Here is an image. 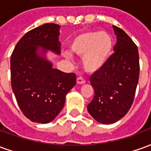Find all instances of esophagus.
<instances>
[{"label": "esophagus", "instance_id": "34e87169", "mask_svg": "<svg viewBox=\"0 0 151 151\" xmlns=\"http://www.w3.org/2000/svg\"><path fill=\"white\" fill-rule=\"evenodd\" d=\"M85 82H86V81L84 80V79L82 78V77H79V78H77V83H78V84H79V85L84 84Z\"/></svg>", "mask_w": 151, "mask_h": 151}]
</instances>
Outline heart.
I'll return each mask as SVG.
<instances>
[{
	"label": "heart",
	"instance_id": "1",
	"mask_svg": "<svg viewBox=\"0 0 151 151\" xmlns=\"http://www.w3.org/2000/svg\"><path fill=\"white\" fill-rule=\"evenodd\" d=\"M113 38L107 31H90L76 36L69 44L70 52L82 57L85 71L94 73L103 69L110 59L113 50ZM66 58H69L65 55Z\"/></svg>",
	"mask_w": 151,
	"mask_h": 151
}]
</instances>
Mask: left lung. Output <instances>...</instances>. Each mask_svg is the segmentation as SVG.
Instances as JSON below:
<instances>
[{
    "label": "left lung",
    "instance_id": "1",
    "mask_svg": "<svg viewBox=\"0 0 151 151\" xmlns=\"http://www.w3.org/2000/svg\"><path fill=\"white\" fill-rule=\"evenodd\" d=\"M116 35L114 54L104 67L90 78L95 95L87 105L99 123L110 124L124 117L133 104L139 78V55L136 44L120 28L112 26Z\"/></svg>",
    "mask_w": 151,
    "mask_h": 151
}]
</instances>
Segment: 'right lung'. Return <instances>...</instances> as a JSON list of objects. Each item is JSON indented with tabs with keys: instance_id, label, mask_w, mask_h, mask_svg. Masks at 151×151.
<instances>
[{
	"instance_id": "right-lung-1",
	"label": "right lung",
	"mask_w": 151,
	"mask_h": 151,
	"mask_svg": "<svg viewBox=\"0 0 151 151\" xmlns=\"http://www.w3.org/2000/svg\"><path fill=\"white\" fill-rule=\"evenodd\" d=\"M59 25L46 23L25 34L10 60L11 86L24 116L47 124L64 108L65 96L76 85V75L53 68L47 51L60 54Z\"/></svg>"
}]
</instances>
